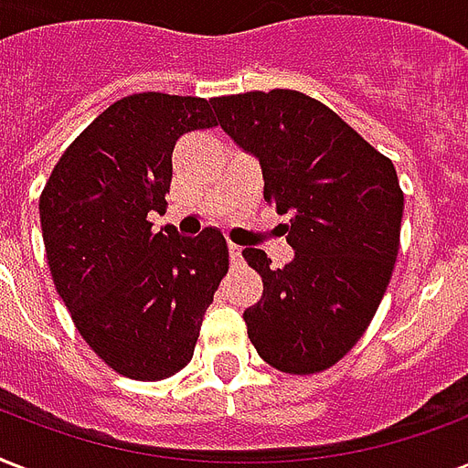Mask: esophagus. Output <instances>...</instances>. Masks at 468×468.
I'll return each mask as SVG.
<instances>
[{"instance_id": "obj_1", "label": "esophagus", "mask_w": 468, "mask_h": 468, "mask_svg": "<svg viewBox=\"0 0 468 468\" xmlns=\"http://www.w3.org/2000/svg\"><path fill=\"white\" fill-rule=\"evenodd\" d=\"M228 252H230V264H233V267H238V264L242 262V248H240V245H230V248H228Z\"/></svg>"}]
</instances>
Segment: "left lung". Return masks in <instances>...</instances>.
Wrapping results in <instances>:
<instances>
[{
    "label": "left lung",
    "instance_id": "obj_1",
    "mask_svg": "<svg viewBox=\"0 0 468 468\" xmlns=\"http://www.w3.org/2000/svg\"><path fill=\"white\" fill-rule=\"evenodd\" d=\"M220 128L260 160L264 198L292 213L293 260L271 270L242 250L264 282L242 313L257 355L286 374L330 369L369 327L399 255L403 191L396 167L355 128L293 90L211 99Z\"/></svg>",
    "mask_w": 468,
    "mask_h": 468
}]
</instances>
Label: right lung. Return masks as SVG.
Masks as SVG:
<instances>
[{"label":"right lung","instance_id":"obj_1","mask_svg":"<svg viewBox=\"0 0 468 468\" xmlns=\"http://www.w3.org/2000/svg\"><path fill=\"white\" fill-rule=\"evenodd\" d=\"M211 126L206 99L123 97L77 135L40 194L55 289L84 342L128 378L160 381L191 362L228 271L218 228L182 238L148 220L167 206L176 141Z\"/></svg>","mask_w":468,"mask_h":468}]
</instances>
